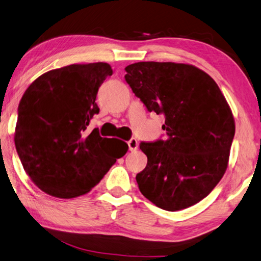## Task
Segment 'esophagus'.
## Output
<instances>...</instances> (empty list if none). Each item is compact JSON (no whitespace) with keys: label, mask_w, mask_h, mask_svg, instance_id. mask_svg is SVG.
Masks as SVG:
<instances>
[{"label":"esophagus","mask_w":261,"mask_h":261,"mask_svg":"<svg viewBox=\"0 0 261 261\" xmlns=\"http://www.w3.org/2000/svg\"><path fill=\"white\" fill-rule=\"evenodd\" d=\"M128 147H129V150L132 151L136 150L139 147V141L136 139H130L129 141H128Z\"/></svg>","instance_id":"1"}]
</instances>
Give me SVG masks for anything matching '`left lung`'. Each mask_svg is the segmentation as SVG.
Returning a JSON list of instances; mask_svg holds the SVG:
<instances>
[{
  "instance_id": "left-lung-1",
  "label": "left lung",
  "mask_w": 261,
  "mask_h": 261,
  "mask_svg": "<svg viewBox=\"0 0 261 261\" xmlns=\"http://www.w3.org/2000/svg\"><path fill=\"white\" fill-rule=\"evenodd\" d=\"M125 79L149 112L164 114L167 138L141 142L147 166L136 175L141 194L167 211L205 198L225 174L236 125L217 84L190 64L139 62Z\"/></svg>"
}]
</instances>
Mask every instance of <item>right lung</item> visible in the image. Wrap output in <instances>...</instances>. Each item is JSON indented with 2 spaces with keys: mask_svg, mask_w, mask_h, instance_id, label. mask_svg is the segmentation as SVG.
Instances as JSON below:
<instances>
[{
  "mask_svg": "<svg viewBox=\"0 0 261 261\" xmlns=\"http://www.w3.org/2000/svg\"><path fill=\"white\" fill-rule=\"evenodd\" d=\"M112 73L107 63L72 64L39 75L24 92L15 146L28 176L45 194L85 195L127 153L122 140L87 130L99 113V87Z\"/></svg>",
  "mask_w": 261,
  "mask_h": 261,
  "instance_id": "1",
  "label": "right lung"
}]
</instances>
